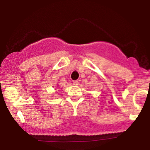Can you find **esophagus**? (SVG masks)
<instances>
[{
  "label": "esophagus",
  "mask_w": 150,
  "mask_h": 150,
  "mask_svg": "<svg viewBox=\"0 0 150 150\" xmlns=\"http://www.w3.org/2000/svg\"><path fill=\"white\" fill-rule=\"evenodd\" d=\"M73 85H79V82L77 80H75V81H73Z\"/></svg>",
  "instance_id": "1"
}]
</instances>
